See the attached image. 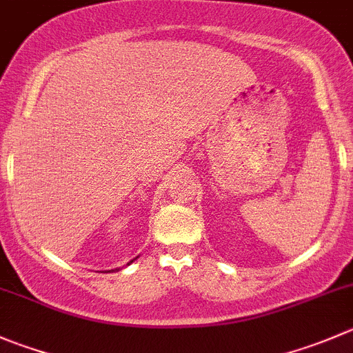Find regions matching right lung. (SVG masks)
I'll use <instances>...</instances> for the list:
<instances>
[{
  "instance_id": "1",
  "label": "right lung",
  "mask_w": 353,
  "mask_h": 353,
  "mask_svg": "<svg viewBox=\"0 0 353 353\" xmlns=\"http://www.w3.org/2000/svg\"><path fill=\"white\" fill-rule=\"evenodd\" d=\"M131 262H134V260H131ZM131 262H129V263H131Z\"/></svg>"
}]
</instances>
